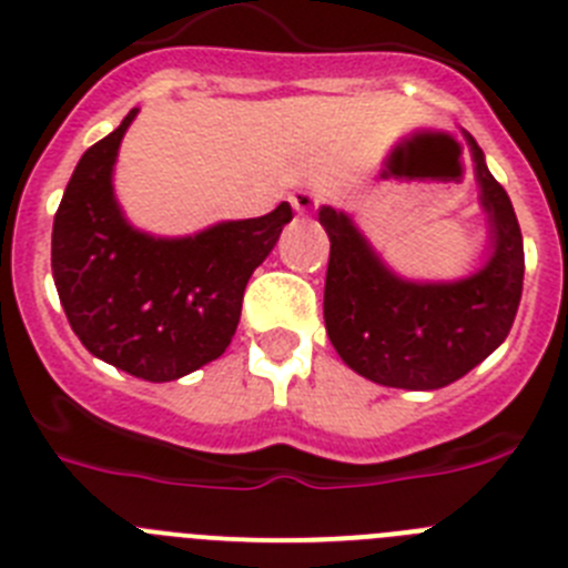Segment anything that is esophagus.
I'll use <instances>...</instances> for the list:
<instances>
[{
  "label": "esophagus",
  "mask_w": 568,
  "mask_h": 568,
  "mask_svg": "<svg viewBox=\"0 0 568 568\" xmlns=\"http://www.w3.org/2000/svg\"><path fill=\"white\" fill-rule=\"evenodd\" d=\"M290 204H293V210L298 215H313L321 204V195L313 193V190H295L290 195Z\"/></svg>",
  "instance_id": "1"
}]
</instances>
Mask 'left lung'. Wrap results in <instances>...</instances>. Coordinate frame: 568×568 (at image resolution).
<instances>
[{
  "label": "left lung",
  "mask_w": 568,
  "mask_h": 568,
  "mask_svg": "<svg viewBox=\"0 0 568 568\" xmlns=\"http://www.w3.org/2000/svg\"><path fill=\"white\" fill-rule=\"evenodd\" d=\"M475 162L489 258L458 281L395 273L344 210H318L329 235L324 324L335 353L364 378L398 389H440L464 378L506 341L524 293V235L484 150L464 133Z\"/></svg>",
  "instance_id": "1"
}]
</instances>
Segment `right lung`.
<instances>
[{
  "label": "right lung",
  "mask_w": 568,
  "mask_h": 568,
  "mask_svg": "<svg viewBox=\"0 0 568 568\" xmlns=\"http://www.w3.org/2000/svg\"><path fill=\"white\" fill-rule=\"evenodd\" d=\"M139 108L79 159L53 219L50 267L70 327L90 355L164 384L210 364L233 341L250 275L273 253L293 207L179 239L124 219L113 164Z\"/></svg>",
  "instance_id": "obj_1"
}]
</instances>
